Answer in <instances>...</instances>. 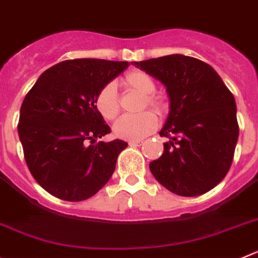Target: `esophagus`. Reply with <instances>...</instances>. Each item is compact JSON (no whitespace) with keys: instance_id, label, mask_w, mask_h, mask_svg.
Masks as SVG:
<instances>
[{"instance_id":"esophagus-1","label":"esophagus","mask_w":258,"mask_h":258,"mask_svg":"<svg viewBox=\"0 0 258 258\" xmlns=\"http://www.w3.org/2000/svg\"><path fill=\"white\" fill-rule=\"evenodd\" d=\"M127 143H129V146H141L143 143V141L142 139H132Z\"/></svg>"}]
</instances>
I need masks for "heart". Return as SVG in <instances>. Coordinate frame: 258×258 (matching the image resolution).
Wrapping results in <instances>:
<instances>
[{
  "instance_id": "heart-1",
  "label": "heart",
  "mask_w": 258,
  "mask_h": 258,
  "mask_svg": "<svg viewBox=\"0 0 258 258\" xmlns=\"http://www.w3.org/2000/svg\"><path fill=\"white\" fill-rule=\"evenodd\" d=\"M124 86L132 88L145 96L143 107L150 106L156 112L162 111V102L153 96L156 83L152 78L143 72H132L122 79ZM94 105L101 116L106 120H113L120 110L119 94L113 83H107L98 91L94 98ZM157 126L155 113L146 111L138 115H125L117 120L112 126L113 134L121 139H142L152 133Z\"/></svg>"
}]
</instances>
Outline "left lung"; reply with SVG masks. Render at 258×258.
<instances>
[{"label": "left lung", "mask_w": 258, "mask_h": 258, "mask_svg": "<svg viewBox=\"0 0 258 258\" xmlns=\"http://www.w3.org/2000/svg\"><path fill=\"white\" fill-rule=\"evenodd\" d=\"M134 66L165 86L170 111L160 136L164 153L150 164L170 192L195 197L225 178L233 161L239 126L237 105L209 63L180 53L134 61Z\"/></svg>", "instance_id": "obj_1"}]
</instances>
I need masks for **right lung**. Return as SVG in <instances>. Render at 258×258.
Masks as SVG:
<instances>
[{
  "mask_svg": "<svg viewBox=\"0 0 258 258\" xmlns=\"http://www.w3.org/2000/svg\"><path fill=\"white\" fill-rule=\"evenodd\" d=\"M129 65L98 58L62 61L47 69L25 96L19 138L32 175L52 196L84 201L112 176L127 143L97 142L111 129L94 98Z\"/></svg>",
  "mask_w": 258,
  "mask_h": 258,
  "instance_id": "add662e5",
  "label": "right lung"
}]
</instances>
